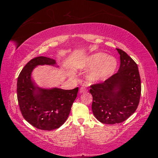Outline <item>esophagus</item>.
Returning a JSON list of instances; mask_svg holds the SVG:
<instances>
[{"label": "esophagus", "mask_w": 158, "mask_h": 158, "mask_svg": "<svg viewBox=\"0 0 158 158\" xmlns=\"http://www.w3.org/2000/svg\"><path fill=\"white\" fill-rule=\"evenodd\" d=\"M85 92H87V89H85V87H81V89H80V90H79V93H85Z\"/></svg>", "instance_id": "esophagus-1"}]
</instances>
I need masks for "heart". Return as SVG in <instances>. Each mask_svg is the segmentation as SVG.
<instances>
[{"instance_id":"b5f03b06","label":"heart","mask_w":158,"mask_h":158,"mask_svg":"<svg viewBox=\"0 0 158 158\" xmlns=\"http://www.w3.org/2000/svg\"><path fill=\"white\" fill-rule=\"evenodd\" d=\"M117 60L104 52H97L88 56L77 63V68L81 70L92 69L87 79L92 83L104 81L114 73Z\"/></svg>"}]
</instances>
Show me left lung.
Wrapping results in <instances>:
<instances>
[{
    "label": "left lung",
    "instance_id": "left-lung-1",
    "mask_svg": "<svg viewBox=\"0 0 158 158\" xmlns=\"http://www.w3.org/2000/svg\"><path fill=\"white\" fill-rule=\"evenodd\" d=\"M121 65L118 73L100 84L90 85L92 111L105 124L120 123L134 114L139 103L141 79L138 66L124 51L116 49Z\"/></svg>",
    "mask_w": 158,
    "mask_h": 158
}]
</instances>
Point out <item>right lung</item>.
Listing matches in <instances>:
<instances>
[{"instance_id":"1","label":"right lung","mask_w":158,"mask_h":158,"mask_svg":"<svg viewBox=\"0 0 158 158\" xmlns=\"http://www.w3.org/2000/svg\"><path fill=\"white\" fill-rule=\"evenodd\" d=\"M56 64L52 58H34L22 69L17 79V100L21 114L31 125L42 130L57 129L66 121L79 90L78 87L72 90L42 89L32 79V72L37 65Z\"/></svg>"}]
</instances>
